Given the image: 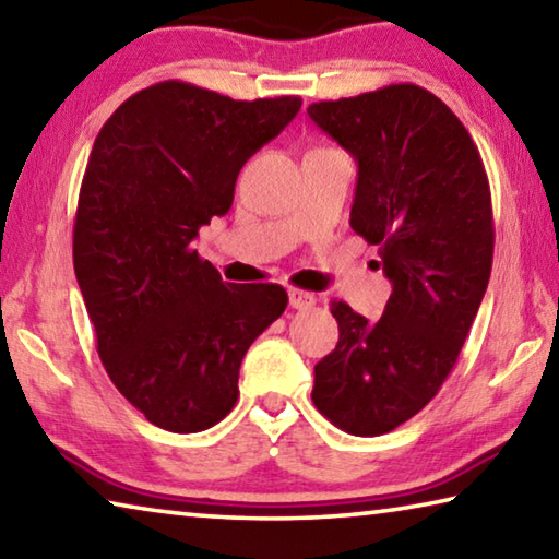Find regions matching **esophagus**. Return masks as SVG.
Wrapping results in <instances>:
<instances>
[{"instance_id":"esophagus-1","label":"esophagus","mask_w":559,"mask_h":559,"mask_svg":"<svg viewBox=\"0 0 559 559\" xmlns=\"http://www.w3.org/2000/svg\"><path fill=\"white\" fill-rule=\"evenodd\" d=\"M316 300H318V298L313 296V293H308V290H300V288H290V290H288L290 308H298V310H302V308H313Z\"/></svg>"}]
</instances>
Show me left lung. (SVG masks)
<instances>
[{"instance_id": "8db88e82", "label": "left lung", "mask_w": 559, "mask_h": 559, "mask_svg": "<svg viewBox=\"0 0 559 559\" xmlns=\"http://www.w3.org/2000/svg\"><path fill=\"white\" fill-rule=\"evenodd\" d=\"M357 159L349 226L380 249L392 296L377 323L333 300L337 345L316 365L313 404L353 437L421 412L456 365L493 266L484 159L447 103L414 83L308 106Z\"/></svg>"}]
</instances>
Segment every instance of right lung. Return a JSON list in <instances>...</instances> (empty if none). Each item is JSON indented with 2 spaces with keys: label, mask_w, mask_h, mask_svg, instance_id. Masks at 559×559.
<instances>
[{
  "label": "right lung",
  "mask_w": 559,
  "mask_h": 559,
  "mask_svg": "<svg viewBox=\"0 0 559 559\" xmlns=\"http://www.w3.org/2000/svg\"><path fill=\"white\" fill-rule=\"evenodd\" d=\"M300 103L163 81L122 103L93 143L73 222L75 281L110 382L159 429L219 424L246 349L288 306L273 283H224L194 239L231 210L246 159Z\"/></svg>",
  "instance_id": "obj_1"
}]
</instances>
